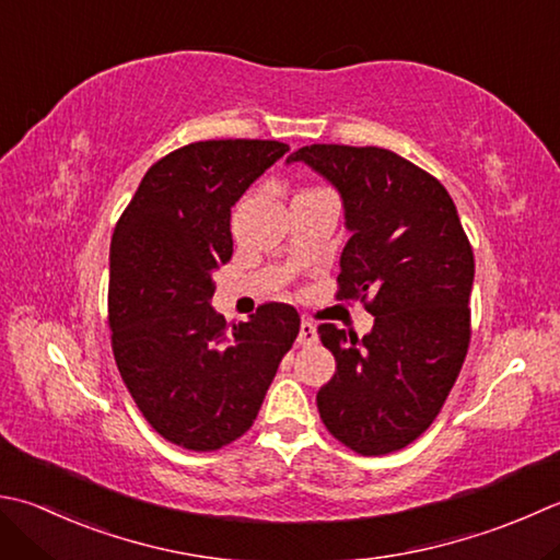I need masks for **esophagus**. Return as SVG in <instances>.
<instances>
[{
	"label": "esophagus",
	"mask_w": 560,
	"mask_h": 560,
	"mask_svg": "<svg viewBox=\"0 0 560 560\" xmlns=\"http://www.w3.org/2000/svg\"><path fill=\"white\" fill-rule=\"evenodd\" d=\"M299 342L301 345H315L317 342V327L308 320L301 323V330H299Z\"/></svg>",
	"instance_id": "34e87169"
}]
</instances>
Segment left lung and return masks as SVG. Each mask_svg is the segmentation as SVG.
<instances>
[{
    "mask_svg": "<svg viewBox=\"0 0 560 560\" xmlns=\"http://www.w3.org/2000/svg\"><path fill=\"white\" fill-rule=\"evenodd\" d=\"M287 162L308 164L337 189L349 230L337 299H371L374 315L364 337L317 327L337 361L317 410L354 452H398L432 424L462 371L474 249L448 191L396 152L305 145Z\"/></svg>",
    "mask_w": 560,
    "mask_h": 560,
    "instance_id": "obj_1",
    "label": "left lung"
}]
</instances>
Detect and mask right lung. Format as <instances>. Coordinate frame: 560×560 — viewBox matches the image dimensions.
<instances>
[{"mask_svg": "<svg viewBox=\"0 0 560 560\" xmlns=\"http://www.w3.org/2000/svg\"><path fill=\"white\" fill-rule=\"evenodd\" d=\"M289 152L277 140H203L142 177L108 255L116 366L155 430L194 452L243 436L301 330L267 303L228 330L211 305L213 271L233 257L230 208Z\"/></svg>", "mask_w": 560, "mask_h": 560, "instance_id": "1", "label": "right lung"}]
</instances>
